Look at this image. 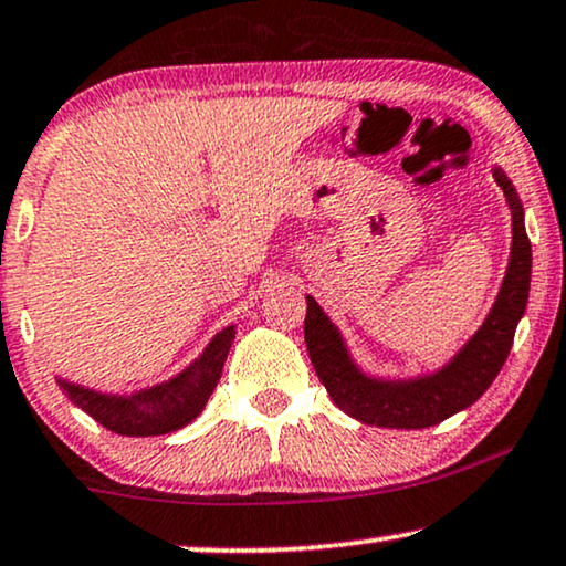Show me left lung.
Instances as JSON below:
<instances>
[{
  "instance_id": "1",
  "label": "left lung",
  "mask_w": 566,
  "mask_h": 566,
  "mask_svg": "<svg viewBox=\"0 0 566 566\" xmlns=\"http://www.w3.org/2000/svg\"><path fill=\"white\" fill-rule=\"evenodd\" d=\"M494 178L504 191L512 214L507 274L502 279L500 295H496L486 321L446 367L411 380L370 378L354 365L338 328L321 311V305L307 295V354H311L315 373L326 386L331 401L344 413L375 427H434L453 413L469 409L500 375L512 349L517 323L523 318L525 305H528L533 259L528 232H525L523 205H520L515 188L500 168H494Z\"/></svg>"
}]
</instances>
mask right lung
<instances>
[{
  "mask_svg": "<svg viewBox=\"0 0 566 566\" xmlns=\"http://www.w3.org/2000/svg\"><path fill=\"white\" fill-rule=\"evenodd\" d=\"M232 338H235V326H228L209 342L201 357L193 359L184 373L132 396L97 394L93 388H82L77 382H66L62 378L56 382L74 406H80L111 432L126 437L168 434L191 424L205 409L220 382Z\"/></svg>",
  "mask_w": 566,
  "mask_h": 566,
  "instance_id": "1",
  "label": "right lung"
}]
</instances>
